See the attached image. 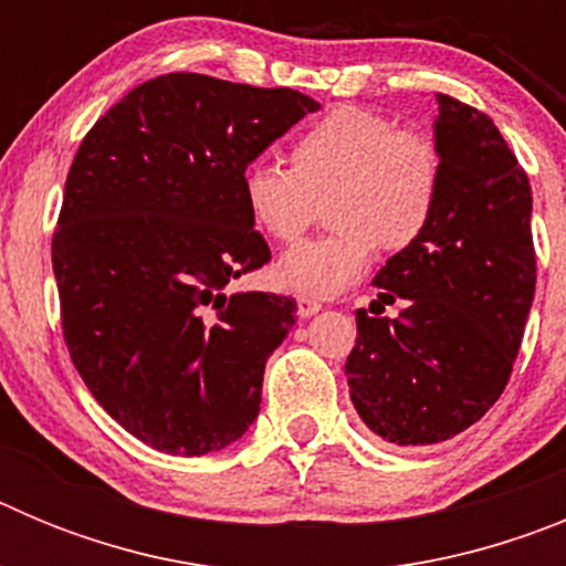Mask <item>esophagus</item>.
I'll use <instances>...</instances> for the list:
<instances>
[{"instance_id":"1","label":"esophagus","mask_w":566,"mask_h":566,"mask_svg":"<svg viewBox=\"0 0 566 566\" xmlns=\"http://www.w3.org/2000/svg\"><path fill=\"white\" fill-rule=\"evenodd\" d=\"M319 308H323V303H319L317 297H312V294H297V314H300V317H312V314H317Z\"/></svg>"}]
</instances>
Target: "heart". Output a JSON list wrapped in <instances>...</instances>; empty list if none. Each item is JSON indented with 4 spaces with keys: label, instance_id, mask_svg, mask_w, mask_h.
Returning a JSON list of instances; mask_svg holds the SVG:
<instances>
[{
    "label": "heart",
    "instance_id": "obj_1",
    "mask_svg": "<svg viewBox=\"0 0 566 566\" xmlns=\"http://www.w3.org/2000/svg\"><path fill=\"white\" fill-rule=\"evenodd\" d=\"M289 164L254 161L243 169L240 195L254 227L277 243H294L326 198L332 234L283 254V286L337 294L368 269L374 252L417 247L437 218L444 155L422 129H399L371 107H334L300 129Z\"/></svg>",
    "mask_w": 566,
    "mask_h": 566
}]
</instances>
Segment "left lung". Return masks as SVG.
Instances as JSON below:
<instances>
[{"instance_id":"obj_1","label":"left lung","mask_w":566,"mask_h":566,"mask_svg":"<svg viewBox=\"0 0 566 566\" xmlns=\"http://www.w3.org/2000/svg\"><path fill=\"white\" fill-rule=\"evenodd\" d=\"M437 102V218L379 269L345 359L354 408L394 444L444 442L493 408L536 294L527 172L488 115L444 93ZM385 305L400 312L385 318Z\"/></svg>"}]
</instances>
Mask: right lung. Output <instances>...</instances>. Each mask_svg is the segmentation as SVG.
<instances>
[{"label": "right lung", "instance_id": "add662e5", "mask_svg": "<svg viewBox=\"0 0 566 566\" xmlns=\"http://www.w3.org/2000/svg\"><path fill=\"white\" fill-rule=\"evenodd\" d=\"M314 109L292 87L164 73L78 144L50 243L62 334L96 402L155 451H221L258 417L297 303L229 292L272 260L240 178Z\"/></svg>", "mask_w": 566, "mask_h": 566}]
</instances>
